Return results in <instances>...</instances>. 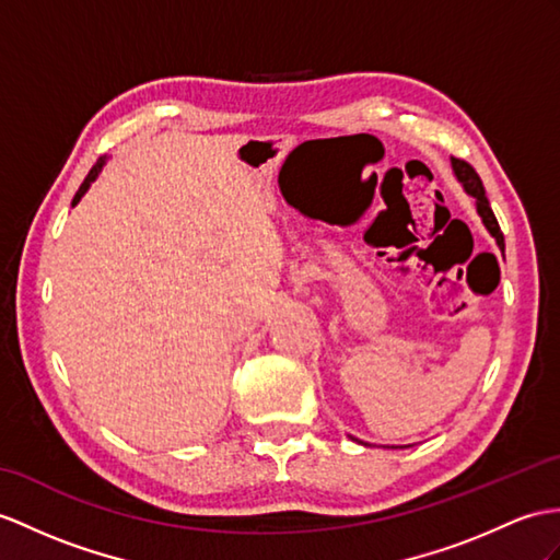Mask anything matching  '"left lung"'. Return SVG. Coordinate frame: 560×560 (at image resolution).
<instances>
[{"label": "left lung", "mask_w": 560, "mask_h": 560, "mask_svg": "<svg viewBox=\"0 0 560 560\" xmlns=\"http://www.w3.org/2000/svg\"><path fill=\"white\" fill-rule=\"evenodd\" d=\"M452 163H454V173H456V177L460 180L463 189H466L470 197H475L477 213L482 215V223L487 225L489 233H492V237L497 240V244L503 249V233H501V228H499V221H497L492 207H489V199L485 195V185L480 180V175H477L475 168L470 166V163H466V161L452 159Z\"/></svg>", "instance_id": "left-lung-1"}]
</instances>
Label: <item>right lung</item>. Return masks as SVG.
Here are the masks:
<instances>
[{"label":"right lung","mask_w":560,"mask_h":560,"mask_svg":"<svg viewBox=\"0 0 560 560\" xmlns=\"http://www.w3.org/2000/svg\"><path fill=\"white\" fill-rule=\"evenodd\" d=\"M104 161H106V159H104V156H100V159H97V163H94V166L90 168V173H88V177L83 180V185L78 187V192H75V197H73V207H75V203L80 201V197H83V195L88 192V187H90V183L94 180V177L100 175V171H102V166H104Z\"/></svg>","instance_id":"right-lung-1"}]
</instances>
